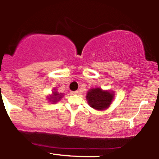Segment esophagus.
Masks as SVG:
<instances>
[{"mask_svg":"<svg viewBox=\"0 0 159 159\" xmlns=\"http://www.w3.org/2000/svg\"><path fill=\"white\" fill-rule=\"evenodd\" d=\"M78 93H79V91H74V92H71V93L73 94V95H76V94H78Z\"/></svg>","mask_w":159,"mask_h":159,"instance_id":"obj_1","label":"esophagus"}]
</instances>
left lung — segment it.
I'll return each mask as SVG.
<instances>
[{
  "label": "left lung",
  "mask_w": 159,
  "mask_h": 159,
  "mask_svg": "<svg viewBox=\"0 0 159 159\" xmlns=\"http://www.w3.org/2000/svg\"><path fill=\"white\" fill-rule=\"evenodd\" d=\"M114 92L102 90L101 88L90 89L87 93V98L89 105L97 111H103L108 108L114 99Z\"/></svg>",
  "instance_id": "obj_1"
}]
</instances>
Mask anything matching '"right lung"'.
<instances>
[{
	"instance_id": "1",
	"label": "right lung",
	"mask_w": 159,
	"mask_h": 159,
	"mask_svg": "<svg viewBox=\"0 0 159 159\" xmlns=\"http://www.w3.org/2000/svg\"><path fill=\"white\" fill-rule=\"evenodd\" d=\"M62 97H63V94L59 93L58 92H57L56 90H54V91H53L52 95H50V96L48 97V101L54 104L57 102V101H60Z\"/></svg>"
}]
</instances>
